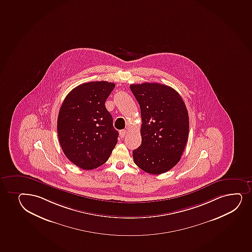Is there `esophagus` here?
Returning <instances> with one entry per match:
<instances>
[{"label":"esophagus","instance_id":"34e87169","mask_svg":"<svg viewBox=\"0 0 252 252\" xmlns=\"http://www.w3.org/2000/svg\"><path fill=\"white\" fill-rule=\"evenodd\" d=\"M126 133H127L126 129H123V130L119 131V135H120L121 138H125Z\"/></svg>","mask_w":252,"mask_h":252}]
</instances>
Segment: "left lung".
<instances>
[{
    "label": "left lung",
    "instance_id": "obj_1",
    "mask_svg": "<svg viewBox=\"0 0 252 252\" xmlns=\"http://www.w3.org/2000/svg\"><path fill=\"white\" fill-rule=\"evenodd\" d=\"M141 111V145L134 163L145 172L165 173L179 162L189 133L188 109L173 88L159 83L130 85Z\"/></svg>",
    "mask_w": 252,
    "mask_h": 252
}]
</instances>
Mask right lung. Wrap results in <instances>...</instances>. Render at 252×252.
I'll use <instances>...</instances> for the list:
<instances>
[{
	"label": "right lung",
	"instance_id": "1",
	"mask_svg": "<svg viewBox=\"0 0 252 252\" xmlns=\"http://www.w3.org/2000/svg\"><path fill=\"white\" fill-rule=\"evenodd\" d=\"M115 84L91 81L79 85L65 96L59 112V141L65 157L84 170L107 161L117 145L119 132L105 101Z\"/></svg>",
	"mask_w": 252,
	"mask_h": 252
}]
</instances>
